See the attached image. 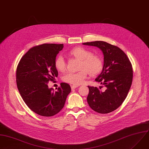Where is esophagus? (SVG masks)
Here are the masks:
<instances>
[{"mask_svg": "<svg viewBox=\"0 0 149 149\" xmlns=\"http://www.w3.org/2000/svg\"><path fill=\"white\" fill-rule=\"evenodd\" d=\"M78 86H75V85H72V86H71V89L72 90H74V89H75L77 87H78Z\"/></svg>", "mask_w": 149, "mask_h": 149, "instance_id": "1", "label": "esophagus"}]
</instances>
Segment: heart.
Listing matches in <instances>:
<instances>
[{
    "label": "heart",
    "instance_id": "heart-1",
    "mask_svg": "<svg viewBox=\"0 0 149 149\" xmlns=\"http://www.w3.org/2000/svg\"><path fill=\"white\" fill-rule=\"evenodd\" d=\"M69 53L71 56L80 60L78 68L80 71L65 73L62 77L63 81L75 86L80 85L84 82L88 74L91 76H95L101 72L103 61L99 55L93 54L90 50L82 47H75ZM55 66L59 71H63L66 69V61L62 55H59L56 58Z\"/></svg>",
    "mask_w": 149,
    "mask_h": 149
}]
</instances>
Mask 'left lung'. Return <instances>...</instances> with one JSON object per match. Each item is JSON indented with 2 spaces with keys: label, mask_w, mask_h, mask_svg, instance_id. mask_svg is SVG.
<instances>
[{
  "label": "left lung",
  "mask_w": 149,
  "mask_h": 149,
  "mask_svg": "<svg viewBox=\"0 0 149 149\" xmlns=\"http://www.w3.org/2000/svg\"><path fill=\"white\" fill-rule=\"evenodd\" d=\"M99 47L104 55V65L96 78L106 88L100 91L96 87H88L87 98L90 107L100 113H110L118 108L126 99L132 81V68L126 54L116 46L103 41L83 43Z\"/></svg>",
  "instance_id": "8db88e82"
}]
</instances>
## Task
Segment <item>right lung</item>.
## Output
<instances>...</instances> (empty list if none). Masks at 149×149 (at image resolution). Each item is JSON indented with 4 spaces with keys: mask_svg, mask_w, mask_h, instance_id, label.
<instances>
[{
    "mask_svg": "<svg viewBox=\"0 0 149 149\" xmlns=\"http://www.w3.org/2000/svg\"><path fill=\"white\" fill-rule=\"evenodd\" d=\"M63 47V44L34 46L22 57L17 66L16 81L21 97L39 115L52 116L59 113L71 91L70 86L65 83H61L56 91L47 85L58 77L55 61Z\"/></svg>",
    "mask_w": 149,
    "mask_h": 149,
    "instance_id": "right-lung-1",
    "label": "right lung"
}]
</instances>
